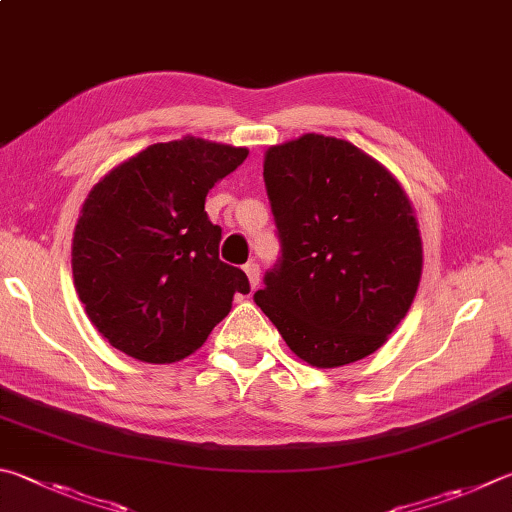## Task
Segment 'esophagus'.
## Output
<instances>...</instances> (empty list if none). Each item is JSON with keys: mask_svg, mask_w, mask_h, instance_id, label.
<instances>
[{"mask_svg": "<svg viewBox=\"0 0 512 512\" xmlns=\"http://www.w3.org/2000/svg\"><path fill=\"white\" fill-rule=\"evenodd\" d=\"M244 273L248 275V282H250V286L257 288V284H259V266H257L255 262H250V264H246V266H244Z\"/></svg>", "mask_w": 512, "mask_h": 512, "instance_id": "esophagus-1", "label": "esophagus"}]
</instances>
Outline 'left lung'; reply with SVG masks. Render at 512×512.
I'll list each match as a JSON object with an SVG mask.
<instances>
[{"label":"left lung","mask_w":512,"mask_h":512,"mask_svg":"<svg viewBox=\"0 0 512 512\" xmlns=\"http://www.w3.org/2000/svg\"><path fill=\"white\" fill-rule=\"evenodd\" d=\"M264 181L282 259L257 306L313 367L367 358L421 282L423 241L401 183L356 145L322 134L268 147Z\"/></svg>","instance_id":"left-lung-1"}]
</instances>
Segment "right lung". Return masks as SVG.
Masks as SVG:
<instances>
[{
  "instance_id": "right-lung-1",
  "label": "right lung",
  "mask_w": 512,
  "mask_h": 512,
  "mask_svg": "<svg viewBox=\"0 0 512 512\" xmlns=\"http://www.w3.org/2000/svg\"><path fill=\"white\" fill-rule=\"evenodd\" d=\"M246 156V147L183 136L91 188L73 230V284L111 347L179 362L226 318L235 293L250 291L246 273L219 259L221 228L206 212L208 192Z\"/></svg>"
}]
</instances>
